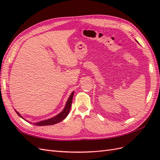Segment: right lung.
Segmentation results:
<instances>
[{"instance_id": "obj_1", "label": "right lung", "mask_w": 160, "mask_h": 160, "mask_svg": "<svg viewBox=\"0 0 160 160\" xmlns=\"http://www.w3.org/2000/svg\"><path fill=\"white\" fill-rule=\"evenodd\" d=\"M73 94H74V92H72V93L71 94L68 101H67L65 109H63V111H62L61 113H60L59 114H58L54 118L49 119H47V120L42 121V122H39L38 123H35V125H38V126H42V125H54V124H56L57 123H59V122H61V121L63 120L67 117V116L68 115V114L69 113V111L71 109V104H72V97H73ZM16 112H17V111H16ZM17 113L19 116H20V117H21L20 114H19L18 112H17Z\"/></svg>"}]
</instances>
